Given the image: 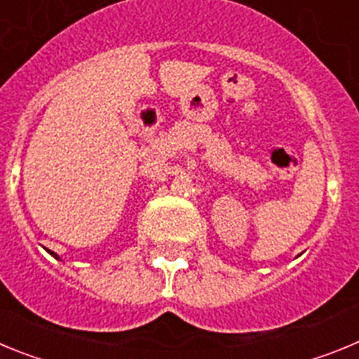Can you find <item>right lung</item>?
<instances>
[{
    "instance_id": "1",
    "label": "right lung",
    "mask_w": 359,
    "mask_h": 359,
    "mask_svg": "<svg viewBox=\"0 0 359 359\" xmlns=\"http://www.w3.org/2000/svg\"><path fill=\"white\" fill-rule=\"evenodd\" d=\"M52 255H53V253H52ZM53 257H55V255H53Z\"/></svg>"
}]
</instances>
